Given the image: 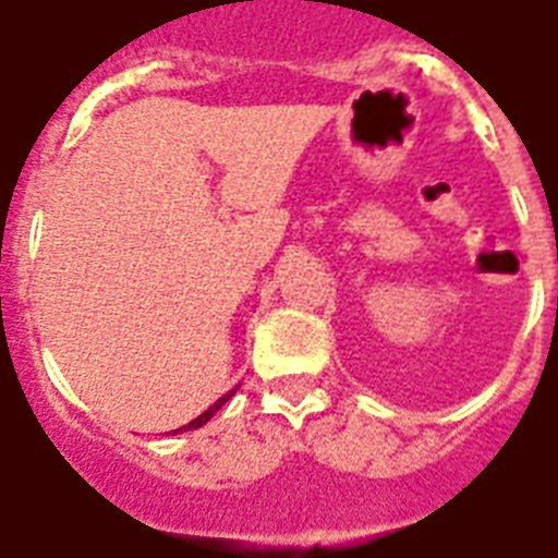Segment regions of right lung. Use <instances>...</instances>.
<instances>
[{
    "instance_id": "right-lung-1",
    "label": "right lung",
    "mask_w": 558,
    "mask_h": 558,
    "mask_svg": "<svg viewBox=\"0 0 558 558\" xmlns=\"http://www.w3.org/2000/svg\"><path fill=\"white\" fill-rule=\"evenodd\" d=\"M230 398H232V391H230V395H223V398H220L218 403H215V407H208V410L203 412L199 418H194V421H191V424H184V427H179V430H196V427H203V424H206V421L211 418V415H215V412H218L220 407H223V403H227V400H230ZM179 430H175V433H179Z\"/></svg>"
}]
</instances>
